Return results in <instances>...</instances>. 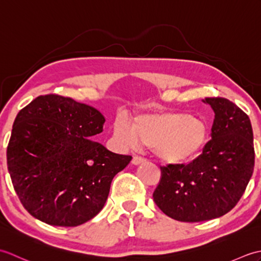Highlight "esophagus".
<instances>
[{"label": "esophagus", "mask_w": 261, "mask_h": 261, "mask_svg": "<svg viewBox=\"0 0 261 261\" xmlns=\"http://www.w3.org/2000/svg\"><path fill=\"white\" fill-rule=\"evenodd\" d=\"M146 162V159H143V158H141L140 156H134V158H132V165H135V166H138V165H140V164H142V163H145Z\"/></svg>", "instance_id": "obj_1"}]
</instances>
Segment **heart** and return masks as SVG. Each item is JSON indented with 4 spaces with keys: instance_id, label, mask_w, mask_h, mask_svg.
Segmentation results:
<instances>
[{
    "instance_id": "heart-1",
    "label": "heart",
    "mask_w": 261,
    "mask_h": 261,
    "mask_svg": "<svg viewBox=\"0 0 261 261\" xmlns=\"http://www.w3.org/2000/svg\"><path fill=\"white\" fill-rule=\"evenodd\" d=\"M114 134L126 146L139 143L151 148L164 163L180 164L199 152L206 141L207 129L202 120L188 113L163 111L136 116L132 126L124 119H118Z\"/></svg>"
}]
</instances>
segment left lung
<instances>
[{
	"label": "left lung",
	"instance_id": "8db88e82",
	"mask_svg": "<svg viewBox=\"0 0 261 261\" xmlns=\"http://www.w3.org/2000/svg\"><path fill=\"white\" fill-rule=\"evenodd\" d=\"M214 111L211 139L188 165H168L153 192V201L169 218L202 222L220 218L240 201L254 166L249 116L223 97H206Z\"/></svg>",
	"mask_w": 261,
	"mask_h": 261
}]
</instances>
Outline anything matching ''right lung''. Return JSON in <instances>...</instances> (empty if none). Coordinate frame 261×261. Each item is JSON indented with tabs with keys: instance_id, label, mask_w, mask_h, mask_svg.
Masks as SVG:
<instances>
[{
	"instance_id": "obj_1",
	"label": "right lung",
	"mask_w": 261,
	"mask_h": 261,
	"mask_svg": "<svg viewBox=\"0 0 261 261\" xmlns=\"http://www.w3.org/2000/svg\"><path fill=\"white\" fill-rule=\"evenodd\" d=\"M104 122L96 109L55 94L38 96L16 115L8 169L33 218L77 226L103 208L113 177L132 159L91 140Z\"/></svg>"
}]
</instances>
